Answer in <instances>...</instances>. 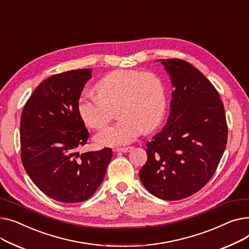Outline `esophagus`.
<instances>
[{"label": "esophagus", "instance_id": "esophagus-1", "mask_svg": "<svg viewBox=\"0 0 249 249\" xmlns=\"http://www.w3.org/2000/svg\"><path fill=\"white\" fill-rule=\"evenodd\" d=\"M130 150H133V147H124V148H116L113 151L116 153H127Z\"/></svg>", "mask_w": 249, "mask_h": 249}]
</instances>
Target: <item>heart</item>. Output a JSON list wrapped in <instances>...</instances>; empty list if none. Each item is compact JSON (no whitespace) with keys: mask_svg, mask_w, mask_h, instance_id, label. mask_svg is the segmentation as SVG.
I'll return each mask as SVG.
<instances>
[{"mask_svg":"<svg viewBox=\"0 0 249 249\" xmlns=\"http://www.w3.org/2000/svg\"><path fill=\"white\" fill-rule=\"evenodd\" d=\"M97 96L82 95L77 102L81 120L92 128L107 125L118 107L119 122L98 133L94 141L102 147L125 144L142 133L158 127L167 109L165 84L154 72L137 69L114 70L100 78Z\"/></svg>","mask_w":249,"mask_h":249,"instance_id":"1","label":"heart"}]
</instances>
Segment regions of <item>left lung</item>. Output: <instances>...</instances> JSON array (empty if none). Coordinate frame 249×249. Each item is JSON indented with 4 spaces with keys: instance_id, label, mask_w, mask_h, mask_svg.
Segmentation results:
<instances>
[{
    "instance_id": "obj_1",
    "label": "left lung",
    "mask_w": 249,
    "mask_h": 249,
    "mask_svg": "<svg viewBox=\"0 0 249 249\" xmlns=\"http://www.w3.org/2000/svg\"><path fill=\"white\" fill-rule=\"evenodd\" d=\"M174 87L166 125L147 142L139 175L154 196L169 201L198 192L214 175L227 142L225 110L213 84L182 59H159Z\"/></svg>"
}]
</instances>
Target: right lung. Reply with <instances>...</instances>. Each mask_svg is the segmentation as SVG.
<instances>
[{"label":"right lung","instance_id":"obj_1","mask_svg":"<svg viewBox=\"0 0 249 249\" xmlns=\"http://www.w3.org/2000/svg\"><path fill=\"white\" fill-rule=\"evenodd\" d=\"M91 71L76 69L48 77L29 97L21 115L23 166L44 194L63 203L90 198L112 157L109 148L78 153L89 134L77 102Z\"/></svg>","mask_w":249,"mask_h":249}]
</instances>
